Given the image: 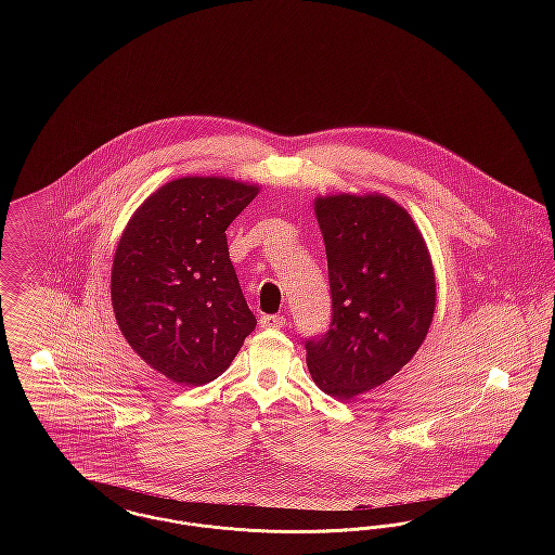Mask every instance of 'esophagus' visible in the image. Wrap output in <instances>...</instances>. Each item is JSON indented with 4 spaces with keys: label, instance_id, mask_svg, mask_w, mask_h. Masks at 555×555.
<instances>
[{
    "label": "esophagus",
    "instance_id": "34e87169",
    "mask_svg": "<svg viewBox=\"0 0 555 555\" xmlns=\"http://www.w3.org/2000/svg\"><path fill=\"white\" fill-rule=\"evenodd\" d=\"M285 322H287L285 318L274 317V314H266V317L260 318V324H262L264 328H283Z\"/></svg>",
    "mask_w": 555,
    "mask_h": 555
}]
</instances>
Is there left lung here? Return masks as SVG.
<instances>
[{
    "label": "left lung",
    "instance_id": "1",
    "mask_svg": "<svg viewBox=\"0 0 555 555\" xmlns=\"http://www.w3.org/2000/svg\"><path fill=\"white\" fill-rule=\"evenodd\" d=\"M314 210L333 320L306 341V362L318 387L345 401L414 358L435 314V272L423 233L393 199L339 193L317 197Z\"/></svg>",
    "mask_w": 555,
    "mask_h": 555
}]
</instances>
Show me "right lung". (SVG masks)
Wrapping results in <instances>:
<instances>
[{
    "label": "right lung",
    "mask_w": 555,
    "mask_h": 555,
    "mask_svg": "<svg viewBox=\"0 0 555 555\" xmlns=\"http://www.w3.org/2000/svg\"><path fill=\"white\" fill-rule=\"evenodd\" d=\"M258 185L183 177L132 214L112 264V308L134 353L168 380L218 378L256 328L229 258L227 229Z\"/></svg>",
    "instance_id": "add662e5"
}]
</instances>
